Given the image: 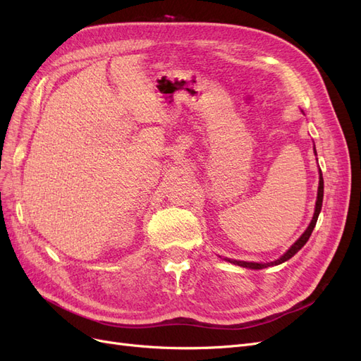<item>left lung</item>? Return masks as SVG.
Wrapping results in <instances>:
<instances>
[{
    "mask_svg": "<svg viewBox=\"0 0 361 361\" xmlns=\"http://www.w3.org/2000/svg\"><path fill=\"white\" fill-rule=\"evenodd\" d=\"M322 199H324V179H322V173L319 170V187H318V200H316V207H314V214H313V218H312V223L309 224L307 231H305L302 233V236L298 239L297 243H295L285 255H283L280 259L271 262V264H255V262H244V260H231V259H226L228 262H233V264L239 265V267H244V268H250V269H262V268H267V267H271V265H279V264H283V262H286L288 259H290L297 251H300L304 244L309 241V238L313 232V228L316 226V221H318V216H319V212H321V207H322Z\"/></svg>",
    "mask_w": 361,
    "mask_h": 361,
    "instance_id": "obj_1",
    "label": "left lung"
}]
</instances>
